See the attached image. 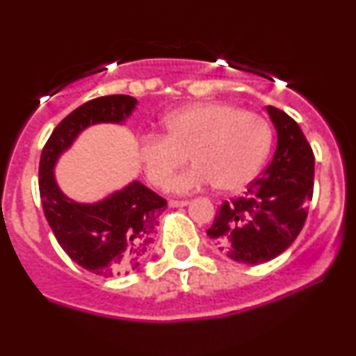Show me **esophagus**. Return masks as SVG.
<instances>
[{"instance_id":"obj_1","label":"esophagus","mask_w":356,"mask_h":356,"mask_svg":"<svg viewBox=\"0 0 356 356\" xmlns=\"http://www.w3.org/2000/svg\"><path fill=\"white\" fill-rule=\"evenodd\" d=\"M187 204H189V201H169V206L170 207H184V206H187Z\"/></svg>"}]
</instances>
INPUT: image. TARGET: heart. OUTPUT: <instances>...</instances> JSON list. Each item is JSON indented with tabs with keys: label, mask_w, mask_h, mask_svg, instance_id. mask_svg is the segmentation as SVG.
Wrapping results in <instances>:
<instances>
[{
	"label": "heart",
	"mask_w": 356,
	"mask_h": 356,
	"mask_svg": "<svg viewBox=\"0 0 356 356\" xmlns=\"http://www.w3.org/2000/svg\"><path fill=\"white\" fill-rule=\"evenodd\" d=\"M164 136L138 138L137 155L150 182L165 187L186 154L195 162L170 183L175 194H189L206 186L234 192L248 186L271 149L266 118L222 102L184 105L162 118Z\"/></svg>",
	"instance_id": "heart-1"
}]
</instances>
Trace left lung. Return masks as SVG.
Masks as SVG:
<instances>
[{
  "instance_id": "8db88e82",
  "label": "left lung",
  "mask_w": 356,
  "mask_h": 356,
  "mask_svg": "<svg viewBox=\"0 0 356 356\" xmlns=\"http://www.w3.org/2000/svg\"><path fill=\"white\" fill-rule=\"evenodd\" d=\"M276 152L246 194L224 202L207 236L232 261L261 264L286 251L303 229L313 197L314 155L303 130L283 110L266 107Z\"/></svg>"
}]
</instances>
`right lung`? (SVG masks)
<instances>
[{
    "label": "right lung",
    "mask_w": 356,
    "mask_h": 356,
    "mask_svg": "<svg viewBox=\"0 0 356 356\" xmlns=\"http://www.w3.org/2000/svg\"><path fill=\"white\" fill-rule=\"evenodd\" d=\"M136 105L130 95L99 97L80 105L55 127L40 159V197L53 234L72 261L104 277L127 275L142 266L167 201L132 181L102 201L76 202L60 189L55 167L85 129L124 124Z\"/></svg>",
    "instance_id": "1"
}]
</instances>
